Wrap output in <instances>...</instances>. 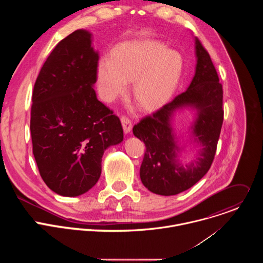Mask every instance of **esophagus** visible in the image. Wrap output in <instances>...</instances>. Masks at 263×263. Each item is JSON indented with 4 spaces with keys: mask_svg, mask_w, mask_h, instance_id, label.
Segmentation results:
<instances>
[{
    "mask_svg": "<svg viewBox=\"0 0 263 263\" xmlns=\"http://www.w3.org/2000/svg\"><path fill=\"white\" fill-rule=\"evenodd\" d=\"M121 122H122V125H123L124 132L125 133H129L132 130V122H131V120L128 117L123 115L121 117Z\"/></svg>",
    "mask_w": 263,
    "mask_h": 263,
    "instance_id": "esophagus-1",
    "label": "esophagus"
}]
</instances>
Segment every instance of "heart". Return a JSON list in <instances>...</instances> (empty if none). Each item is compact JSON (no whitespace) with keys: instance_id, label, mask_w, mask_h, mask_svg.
I'll use <instances>...</instances> for the list:
<instances>
[{"instance_id":"1","label":"heart","mask_w":263,"mask_h":263,"mask_svg":"<svg viewBox=\"0 0 263 263\" xmlns=\"http://www.w3.org/2000/svg\"><path fill=\"white\" fill-rule=\"evenodd\" d=\"M183 69V58L161 43L133 42L118 46L111 59L101 60L98 78L105 99L111 100L134 81L136 101L146 109L164 104L174 93Z\"/></svg>"}]
</instances>
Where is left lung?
<instances>
[{
  "instance_id": "left-lung-1",
  "label": "left lung",
  "mask_w": 263,
  "mask_h": 263,
  "mask_svg": "<svg viewBox=\"0 0 263 263\" xmlns=\"http://www.w3.org/2000/svg\"><path fill=\"white\" fill-rule=\"evenodd\" d=\"M196 54V74L190 87L133 127V134L145 145L141 182L157 195L174 196L191 189L206 175L215 156L223 121L222 85L209 53L197 37ZM183 105H194L199 111L193 132L201 148L189 165L176 158L178 148L169 124L172 111Z\"/></svg>"
}]
</instances>
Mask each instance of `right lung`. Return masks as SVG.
<instances>
[{
  "label": "right lung",
  "mask_w": 263,
  "mask_h": 263,
  "mask_svg": "<svg viewBox=\"0 0 263 263\" xmlns=\"http://www.w3.org/2000/svg\"><path fill=\"white\" fill-rule=\"evenodd\" d=\"M77 30L57 44L32 93L30 130L40 174L54 193L77 197L98 182L105 149L120 143L119 117L97 99L99 55Z\"/></svg>",
  "instance_id": "obj_1"
}]
</instances>
